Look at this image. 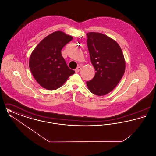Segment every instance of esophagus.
<instances>
[{
    "label": "esophagus",
    "instance_id": "esophagus-1",
    "mask_svg": "<svg viewBox=\"0 0 156 156\" xmlns=\"http://www.w3.org/2000/svg\"><path fill=\"white\" fill-rule=\"evenodd\" d=\"M80 70H81V67H78L75 69V73H78L79 71H80Z\"/></svg>",
    "mask_w": 156,
    "mask_h": 156
}]
</instances>
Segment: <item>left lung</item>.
Wrapping results in <instances>:
<instances>
[{
    "label": "left lung",
    "mask_w": 156,
    "mask_h": 156,
    "mask_svg": "<svg viewBox=\"0 0 156 156\" xmlns=\"http://www.w3.org/2000/svg\"><path fill=\"white\" fill-rule=\"evenodd\" d=\"M87 45L96 73L87 82L89 90L98 96L109 94L117 86L125 71V59L118 43L101 33L89 32Z\"/></svg>",
    "instance_id": "obj_1"
}]
</instances>
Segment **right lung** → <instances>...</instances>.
<instances>
[{"instance_id": "1", "label": "right lung", "mask_w": 156, "mask_h": 156, "mask_svg": "<svg viewBox=\"0 0 156 156\" xmlns=\"http://www.w3.org/2000/svg\"><path fill=\"white\" fill-rule=\"evenodd\" d=\"M73 37L56 31L43 38L30 55L29 67L36 81L45 89L60 88L75 71L69 69L61 55L62 48Z\"/></svg>"}]
</instances>
